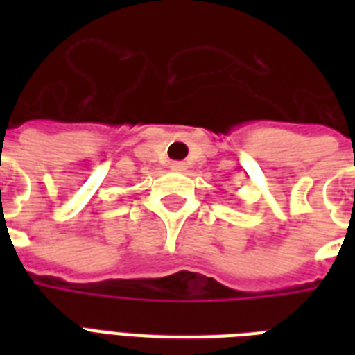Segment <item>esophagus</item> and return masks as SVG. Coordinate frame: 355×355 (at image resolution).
<instances>
[{
    "label": "esophagus",
    "instance_id": "34e87169",
    "mask_svg": "<svg viewBox=\"0 0 355 355\" xmlns=\"http://www.w3.org/2000/svg\"><path fill=\"white\" fill-rule=\"evenodd\" d=\"M171 169H173V171H184V163H180V162L171 163Z\"/></svg>",
    "mask_w": 355,
    "mask_h": 355
}]
</instances>
